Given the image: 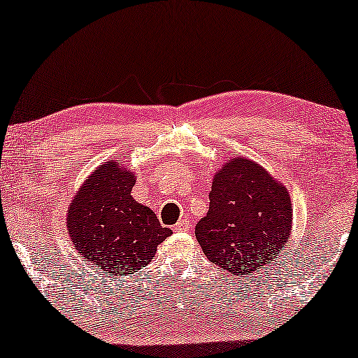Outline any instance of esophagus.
<instances>
[{"mask_svg": "<svg viewBox=\"0 0 358 358\" xmlns=\"http://www.w3.org/2000/svg\"><path fill=\"white\" fill-rule=\"evenodd\" d=\"M190 229V221L189 219H180V221L173 225V230L174 232H187V230Z\"/></svg>", "mask_w": 358, "mask_h": 358, "instance_id": "obj_1", "label": "esophagus"}]
</instances>
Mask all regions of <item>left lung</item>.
Here are the masks:
<instances>
[{"mask_svg": "<svg viewBox=\"0 0 358 358\" xmlns=\"http://www.w3.org/2000/svg\"><path fill=\"white\" fill-rule=\"evenodd\" d=\"M291 221L288 190L257 163L235 155L214 174L210 210L195 235L208 259L241 277L272 264Z\"/></svg>", "mask_w": 358, "mask_h": 358, "instance_id": "1", "label": "left lung"}]
</instances>
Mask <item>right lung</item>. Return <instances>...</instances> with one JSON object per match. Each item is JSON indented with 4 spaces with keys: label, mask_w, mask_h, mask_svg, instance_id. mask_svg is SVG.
I'll list each match as a JSON object with an SVG mask.
<instances>
[{
    "label": "right lung",
    "mask_w": 358,
    "mask_h": 358,
    "mask_svg": "<svg viewBox=\"0 0 358 358\" xmlns=\"http://www.w3.org/2000/svg\"><path fill=\"white\" fill-rule=\"evenodd\" d=\"M118 163L110 160L90 176L67 217L71 243L91 271L110 280L139 271L171 235L150 208L134 200V174Z\"/></svg>",
    "instance_id": "obj_1"
}]
</instances>
